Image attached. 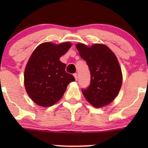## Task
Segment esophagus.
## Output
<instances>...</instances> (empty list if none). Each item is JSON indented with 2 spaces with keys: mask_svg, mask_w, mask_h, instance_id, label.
<instances>
[{
  "mask_svg": "<svg viewBox=\"0 0 148 148\" xmlns=\"http://www.w3.org/2000/svg\"><path fill=\"white\" fill-rule=\"evenodd\" d=\"M74 78H75V79L76 80H77V79H78V75H77V74H74Z\"/></svg>",
  "mask_w": 148,
  "mask_h": 148,
  "instance_id": "esophagus-1",
  "label": "esophagus"
}]
</instances>
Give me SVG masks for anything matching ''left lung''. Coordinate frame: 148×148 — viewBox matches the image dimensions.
<instances>
[{"mask_svg":"<svg viewBox=\"0 0 148 148\" xmlns=\"http://www.w3.org/2000/svg\"><path fill=\"white\" fill-rule=\"evenodd\" d=\"M80 56L86 61L91 74L90 84L82 89L86 100L95 107H102L112 102L118 95L122 82V74L114 53L103 44L91 47L77 44Z\"/></svg>","mask_w":148,"mask_h":148,"instance_id":"8db88e82","label":"left lung"}]
</instances>
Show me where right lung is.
Segmentation results:
<instances>
[{
	"label": "right lung",
	"instance_id": "1",
	"mask_svg": "<svg viewBox=\"0 0 148 148\" xmlns=\"http://www.w3.org/2000/svg\"><path fill=\"white\" fill-rule=\"evenodd\" d=\"M69 42L53 44L46 42L37 46L24 71V84L28 96L37 104L50 107L62 97L67 85L75 81L59 61L71 47Z\"/></svg>",
	"mask_w": 148,
	"mask_h": 148
}]
</instances>
